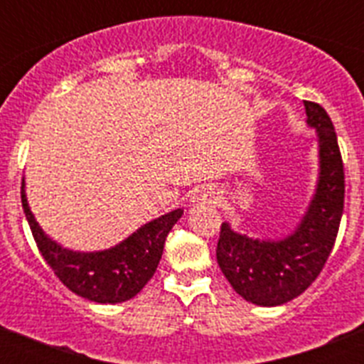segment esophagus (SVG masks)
I'll return each mask as SVG.
<instances>
[{"label":"esophagus","instance_id":"34e87169","mask_svg":"<svg viewBox=\"0 0 364 364\" xmlns=\"http://www.w3.org/2000/svg\"><path fill=\"white\" fill-rule=\"evenodd\" d=\"M193 202L197 204H217L218 202V189L215 186H202L200 189H197Z\"/></svg>","mask_w":364,"mask_h":364}]
</instances>
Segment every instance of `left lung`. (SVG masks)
I'll list each match as a JSON object with an SVG mask.
<instances>
[{
  "label": "left lung",
  "mask_w": 364,
  "mask_h": 364,
  "mask_svg": "<svg viewBox=\"0 0 364 364\" xmlns=\"http://www.w3.org/2000/svg\"><path fill=\"white\" fill-rule=\"evenodd\" d=\"M308 124L319 136L321 173L317 191L297 230L286 239H247L226 222L220 226L217 262L233 290L259 306L291 301L319 277L336 244L345 208V169L328 112L304 100Z\"/></svg>",
  "instance_id": "8db88e82"
}]
</instances>
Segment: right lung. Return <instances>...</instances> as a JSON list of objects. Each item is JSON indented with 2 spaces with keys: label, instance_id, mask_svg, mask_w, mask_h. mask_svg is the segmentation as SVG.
<instances>
[{
  "label": "right lung",
  "instance_id": "add662e5",
  "mask_svg": "<svg viewBox=\"0 0 364 364\" xmlns=\"http://www.w3.org/2000/svg\"><path fill=\"white\" fill-rule=\"evenodd\" d=\"M21 204L45 262L70 291L102 304L133 299L156 272L167 233L184 211L175 210L149 222L129 239L105 252L80 253L65 250L41 231L31 213L21 184Z\"/></svg>",
  "mask_w": 364,
  "mask_h": 364
}]
</instances>
